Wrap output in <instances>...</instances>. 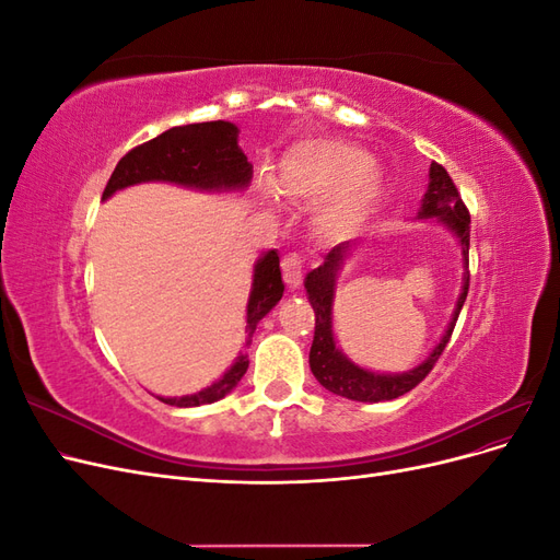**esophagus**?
Masks as SVG:
<instances>
[{"label":"esophagus","instance_id":"esophagus-1","mask_svg":"<svg viewBox=\"0 0 560 560\" xmlns=\"http://www.w3.org/2000/svg\"><path fill=\"white\" fill-rule=\"evenodd\" d=\"M280 266H282V278L287 287H290V290H296L303 280V264L299 254H284Z\"/></svg>","mask_w":560,"mask_h":560}]
</instances>
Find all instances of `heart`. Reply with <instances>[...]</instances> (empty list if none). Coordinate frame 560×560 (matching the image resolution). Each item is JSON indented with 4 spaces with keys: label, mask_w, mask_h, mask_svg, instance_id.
Segmentation results:
<instances>
[{
    "label": "heart",
    "mask_w": 560,
    "mask_h": 560,
    "mask_svg": "<svg viewBox=\"0 0 560 560\" xmlns=\"http://www.w3.org/2000/svg\"><path fill=\"white\" fill-rule=\"evenodd\" d=\"M280 186L284 194L303 200L331 196L322 212L327 229H352L381 196L383 175L374 167L366 149L338 142L311 140L296 144L280 167Z\"/></svg>",
    "instance_id": "obj_1"
}]
</instances>
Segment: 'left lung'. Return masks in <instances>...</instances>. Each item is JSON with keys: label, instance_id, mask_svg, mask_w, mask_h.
I'll list each match as a JSON object with an SVG mask.
<instances>
[{"label": "left lung", "instance_id": "obj_1", "mask_svg": "<svg viewBox=\"0 0 560 560\" xmlns=\"http://www.w3.org/2000/svg\"><path fill=\"white\" fill-rule=\"evenodd\" d=\"M420 217H436L442 222L455 231L457 238L463 243V254L465 261L469 254V210L460 198V191L455 189V182L446 173L444 165L432 163L430 165V186L428 194L422 198V210ZM348 243L336 245L325 261H322L315 270H311L306 278V292L308 301L315 311V336H313V346H311V371L313 376L319 381L322 387H327L329 393L354 399V401H389L397 399L401 395L413 389L422 378H425L436 360L442 358V352L446 343L451 341V334L455 329L457 315L463 311V303L469 292V270L465 273L463 282V294L457 299V306L453 313L451 325L444 334L442 341L432 350L430 358L416 366L413 371H406V374H371V371H364L360 366H354L348 358H343L341 350L334 343V334H331V303H334V284H336V273L341 270L343 259L348 257Z\"/></svg>", "mask_w": 560, "mask_h": 560}]
</instances>
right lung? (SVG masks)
Wrapping results in <instances>:
<instances>
[{
    "label": "right lung",
    "instance_id": "right-lung-1",
    "mask_svg": "<svg viewBox=\"0 0 560 560\" xmlns=\"http://www.w3.org/2000/svg\"><path fill=\"white\" fill-rule=\"evenodd\" d=\"M249 177L252 165L238 147V128L229 121L189 124L165 130L159 138L130 149L114 167L103 198H109L114 191L140 182H173L182 186H196V189H243L249 184ZM282 292L284 284L280 276V257L276 249H270L254 266L245 348H249L259 319L282 299ZM247 366V354H241L226 374L210 387L179 399L161 397V401L184 406V409L186 406L212 404L226 397L241 383Z\"/></svg>",
    "mask_w": 560,
    "mask_h": 560
}]
</instances>
